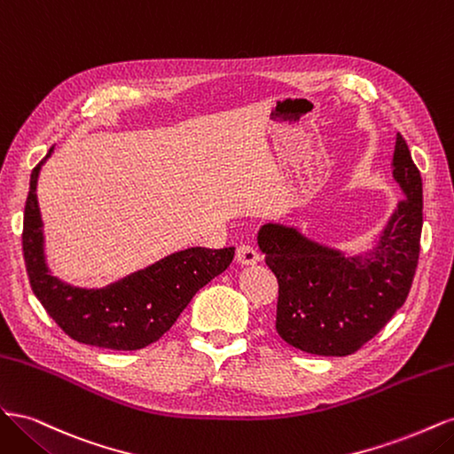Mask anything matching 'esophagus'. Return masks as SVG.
Segmentation results:
<instances>
[{
  "mask_svg": "<svg viewBox=\"0 0 454 454\" xmlns=\"http://www.w3.org/2000/svg\"><path fill=\"white\" fill-rule=\"evenodd\" d=\"M235 259H237V263H240V265H255V263H259L261 257H259V254H257L254 246L240 244L237 248Z\"/></svg>",
  "mask_w": 454,
  "mask_h": 454,
  "instance_id": "obj_1",
  "label": "esophagus"
}]
</instances>
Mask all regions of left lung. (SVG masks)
Segmentation results:
<instances>
[{
    "mask_svg": "<svg viewBox=\"0 0 454 454\" xmlns=\"http://www.w3.org/2000/svg\"><path fill=\"white\" fill-rule=\"evenodd\" d=\"M392 168L405 199L367 255L347 257L294 227H261L259 250L278 280L277 332L287 345L316 356L354 354L405 303L420 254L422 177L400 132Z\"/></svg>",
    "mask_w": 454,
    "mask_h": 454,
    "instance_id": "8db88e82",
    "label": "left lung"
}]
</instances>
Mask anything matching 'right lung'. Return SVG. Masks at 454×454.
Wrapping results in <instances>:
<instances>
[{
  "label": "right lung",
  "instance_id": "1",
  "mask_svg": "<svg viewBox=\"0 0 454 454\" xmlns=\"http://www.w3.org/2000/svg\"><path fill=\"white\" fill-rule=\"evenodd\" d=\"M51 151L52 147L45 159ZM43 160L32 170L24 206V263L39 303L74 340L112 350H140L167 333L200 287L231 265L235 255L232 246L219 250L189 248L104 290H81L60 282L49 272L43 255L35 195Z\"/></svg>",
  "mask_w": 454,
  "mask_h": 454
}]
</instances>
